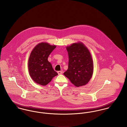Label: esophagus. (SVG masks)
I'll return each instance as SVG.
<instances>
[{
  "label": "esophagus",
  "instance_id": "esophagus-1",
  "mask_svg": "<svg viewBox=\"0 0 127 127\" xmlns=\"http://www.w3.org/2000/svg\"><path fill=\"white\" fill-rule=\"evenodd\" d=\"M58 74H59V75H61V74H62L63 73V71H58Z\"/></svg>",
  "mask_w": 127,
  "mask_h": 127
}]
</instances>
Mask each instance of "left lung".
Here are the masks:
<instances>
[{
    "mask_svg": "<svg viewBox=\"0 0 127 127\" xmlns=\"http://www.w3.org/2000/svg\"><path fill=\"white\" fill-rule=\"evenodd\" d=\"M68 68L64 73L77 87L85 86L91 80L93 72V63L90 52L82 43H73L66 47Z\"/></svg>",
    "mask_w": 127,
    "mask_h": 127,
    "instance_id": "left-lung-1",
    "label": "left lung"
}]
</instances>
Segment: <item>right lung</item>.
<instances>
[{"label":"right lung","mask_w":127,"mask_h":127,"mask_svg":"<svg viewBox=\"0 0 127 127\" xmlns=\"http://www.w3.org/2000/svg\"><path fill=\"white\" fill-rule=\"evenodd\" d=\"M56 47L47 42L37 44L32 51L28 60V69L31 78L36 84L46 86L58 73L48 61V57Z\"/></svg>","instance_id":"1"}]
</instances>
